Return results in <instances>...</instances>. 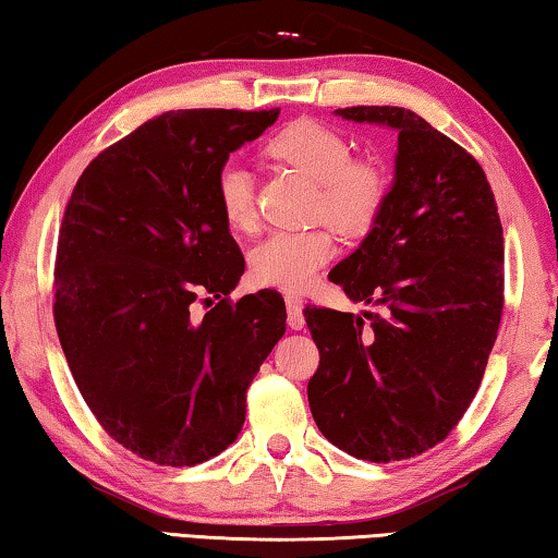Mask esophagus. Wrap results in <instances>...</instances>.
<instances>
[{
	"label": "esophagus",
	"instance_id": "34e87169",
	"mask_svg": "<svg viewBox=\"0 0 558 558\" xmlns=\"http://www.w3.org/2000/svg\"><path fill=\"white\" fill-rule=\"evenodd\" d=\"M286 307H288V325L292 329L305 327V315H302V300L298 295H286Z\"/></svg>",
	"mask_w": 558,
	"mask_h": 558
}]
</instances>
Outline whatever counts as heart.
<instances>
[{
  "label": "heart",
  "instance_id": "heart-1",
  "mask_svg": "<svg viewBox=\"0 0 558 558\" xmlns=\"http://www.w3.org/2000/svg\"><path fill=\"white\" fill-rule=\"evenodd\" d=\"M268 153L313 179L319 192L317 216H325L337 229L362 233L379 219L389 196V177L369 159H352V145L342 132L315 120H298L270 140ZM216 199L233 229H253V174L239 159H229L216 172ZM335 251L327 229L272 231L251 251V276L258 286L302 290L335 258Z\"/></svg>",
  "mask_w": 558,
  "mask_h": 558
}]
</instances>
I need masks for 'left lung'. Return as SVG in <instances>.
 <instances>
[{
    "mask_svg": "<svg viewBox=\"0 0 558 558\" xmlns=\"http://www.w3.org/2000/svg\"><path fill=\"white\" fill-rule=\"evenodd\" d=\"M399 132L393 184L359 248L329 270L381 313L307 307V384L323 436L359 460L421 456L458 426L483 381L505 290V239L477 159L413 110H335Z\"/></svg>",
    "mask_w": 558,
    "mask_h": 558,
    "instance_id": "obj_1",
    "label": "left lung"
}]
</instances>
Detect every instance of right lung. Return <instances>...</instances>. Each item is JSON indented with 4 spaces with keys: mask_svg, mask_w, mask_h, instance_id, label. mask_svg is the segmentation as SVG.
Listing matches in <instances>:
<instances>
[{
    "mask_svg": "<svg viewBox=\"0 0 558 558\" xmlns=\"http://www.w3.org/2000/svg\"><path fill=\"white\" fill-rule=\"evenodd\" d=\"M280 110H169L93 159L65 206L53 319L98 423L143 460L199 465L239 438L245 391L286 335V302H231L245 260L216 172ZM219 303L202 320L191 302ZM210 302V299H207Z\"/></svg>",
    "mask_w": 558,
    "mask_h": 558,
    "instance_id": "right-lung-1",
    "label": "right lung"
}]
</instances>
